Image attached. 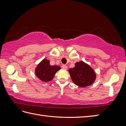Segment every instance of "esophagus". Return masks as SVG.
<instances>
[{"label": "esophagus", "instance_id": "obj_1", "mask_svg": "<svg viewBox=\"0 0 126 126\" xmlns=\"http://www.w3.org/2000/svg\"><path fill=\"white\" fill-rule=\"evenodd\" d=\"M62 68L64 69H68L67 66L64 65V64H63V65H62Z\"/></svg>", "mask_w": 126, "mask_h": 126}]
</instances>
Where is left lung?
<instances>
[{
	"label": "left lung",
	"mask_w": 126,
	"mask_h": 126,
	"mask_svg": "<svg viewBox=\"0 0 126 126\" xmlns=\"http://www.w3.org/2000/svg\"><path fill=\"white\" fill-rule=\"evenodd\" d=\"M69 72L73 82L80 87L91 85L96 79L93 69L83 62H77L74 68L69 69Z\"/></svg>",
	"instance_id": "obj_1"
}]
</instances>
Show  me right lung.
<instances>
[{
    "instance_id": "right-lung-1",
    "label": "right lung",
    "mask_w": 126,
    "mask_h": 126,
    "mask_svg": "<svg viewBox=\"0 0 126 126\" xmlns=\"http://www.w3.org/2000/svg\"><path fill=\"white\" fill-rule=\"evenodd\" d=\"M60 69L59 66L50 65L49 61L44 59L37 66L35 73L40 80L43 82H49L51 81L56 72Z\"/></svg>"
}]
</instances>
